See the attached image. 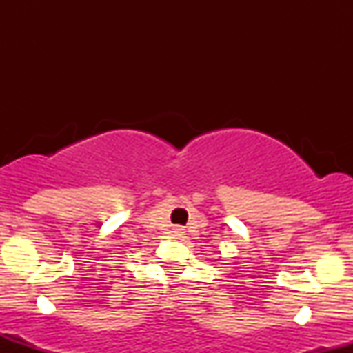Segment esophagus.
<instances>
[{
	"mask_svg": "<svg viewBox=\"0 0 353 353\" xmlns=\"http://www.w3.org/2000/svg\"><path fill=\"white\" fill-rule=\"evenodd\" d=\"M184 232H185V230L182 229V228H174V229H172L174 237H177V239H181L182 236H184Z\"/></svg>",
	"mask_w": 353,
	"mask_h": 353,
	"instance_id": "esophagus-1",
	"label": "esophagus"
}]
</instances>
